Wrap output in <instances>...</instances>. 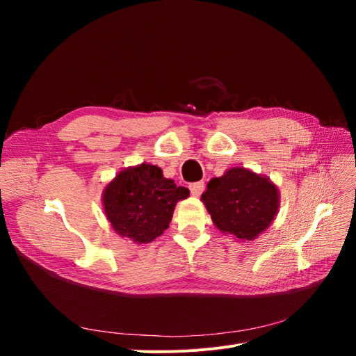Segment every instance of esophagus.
<instances>
[{
	"label": "esophagus",
	"instance_id": "1",
	"mask_svg": "<svg viewBox=\"0 0 356 356\" xmlns=\"http://www.w3.org/2000/svg\"><path fill=\"white\" fill-rule=\"evenodd\" d=\"M203 190H204L203 182H193V184H190V191L195 197H199L203 193Z\"/></svg>",
	"mask_w": 356,
	"mask_h": 356
}]
</instances>
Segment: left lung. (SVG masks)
I'll list each match as a JSON object with an SVG mask.
<instances>
[{"label": "left lung", "mask_w": 356, "mask_h": 356, "mask_svg": "<svg viewBox=\"0 0 356 356\" xmlns=\"http://www.w3.org/2000/svg\"><path fill=\"white\" fill-rule=\"evenodd\" d=\"M200 200L215 227L238 242L257 239L270 227L281 207L275 182L243 166L230 168L224 175L212 178Z\"/></svg>", "instance_id": "8db88e82"}]
</instances>
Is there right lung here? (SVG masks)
<instances>
[{
  "instance_id": "obj_1",
  "label": "right lung",
  "mask_w": 356,
  "mask_h": 356,
  "mask_svg": "<svg viewBox=\"0 0 356 356\" xmlns=\"http://www.w3.org/2000/svg\"><path fill=\"white\" fill-rule=\"evenodd\" d=\"M190 196L186 187L152 163L129 166L105 186L102 208L113 230L135 243H148L163 233L179 200Z\"/></svg>"
}]
</instances>
